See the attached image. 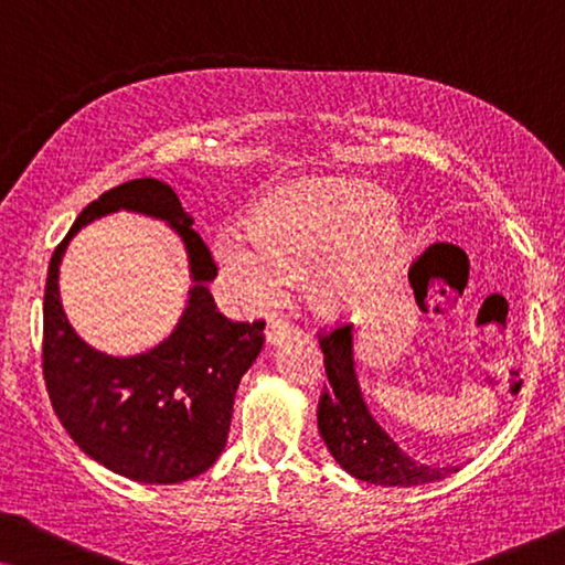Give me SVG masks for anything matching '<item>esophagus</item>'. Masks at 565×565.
Instances as JSON below:
<instances>
[{
	"label": "esophagus",
	"instance_id": "esophagus-1",
	"mask_svg": "<svg viewBox=\"0 0 565 565\" xmlns=\"http://www.w3.org/2000/svg\"><path fill=\"white\" fill-rule=\"evenodd\" d=\"M290 331H292V327H290L288 321H282V319H273V321H269V327L265 329V342H267L269 347L280 344L285 337H290Z\"/></svg>",
	"mask_w": 565,
	"mask_h": 565
}]
</instances>
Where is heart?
Wrapping results in <instances>:
<instances>
[{
    "label": "heart",
    "mask_w": 565,
    "mask_h": 565,
    "mask_svg": "<svg viewBox=\"0 0 565 565\" xmlns=\"http://www.w3.org/2000/svg\"><path fill=\"white\" fill-rule=\"evenodd\" d=\"M406 246L385 192L367 182L306 180L277 190L257 218L223 223L213 257L244 311L273 303L292 277L313 273L308 303L323 319H342L383 288Z\"/></svg>",
    "instance_id": "1"
}]
</instances>
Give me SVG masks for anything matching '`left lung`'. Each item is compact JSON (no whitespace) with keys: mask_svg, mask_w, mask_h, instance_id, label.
I'll use <instances>...</instances> for the list:
<instances>
[{"mask_svg":"<svg viewBox=\"0 0 565 565\" xmlns=\"http://www.w3.org/2000/svg\"><path fill=\"white\" fill-rule=\"evenodd\" d=\"M354 337V327H342L321 339L329 385L319 401V431L331 458L350 476L375 486H422L455 473V466L416 462L381 427L362 393Z\"/></svg>","mask_w":565,"mask_h":565,"instance_id":"8db88e82","label":"left lung"}]
</instances>
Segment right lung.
I'll use <instances>...</instances> for the list:
<instances>
[{
    "mask_svg": "<svg viewBox=\"0 0 565 565\" xmlns=\"http://www.w3.org/2000/svg\"><path fill=\"white\" fill-rule=\"evenodd\" d=\"M130 210L164 220L189 252L193 285L181 321L151 351L115 359L75 334L57 290L71 238L103 214ZM167 182L143 177L84 207L51 257L43 298V375L53 412L76 445L138 483L190 481L218 460L238 383L262 350L265 323L231 321L215 308L211 252Z\"/></svg>",
    "mask_w": 565,
    "mask_h": 565,
    "instance_id": "obj_1",
    "label": "right lung"
}]
</instances>
